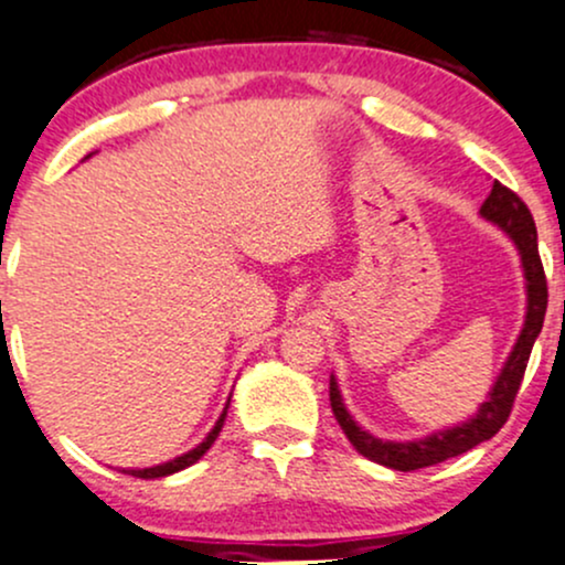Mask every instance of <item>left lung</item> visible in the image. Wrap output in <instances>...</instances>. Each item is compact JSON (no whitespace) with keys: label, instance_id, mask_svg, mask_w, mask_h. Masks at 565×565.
Returning <instances> with one entry per match:
<instances>
[{"label":"left lung","instance_id":"left-lung-1","mask_svg":"<svg viewBox=\"0 0 565 565\" xmlns=\"http://www.w3.org/2000/svg\"><path fill=\"white\" fill-rule=\"evenodd\" d=\"M481 217L494 223L504 236L515 244L518 255H521L523 278H526V321H523L521 334H518L515 345H512L508 361H504L502 372L494 385H491L489 398L478 406L468 423L436 430L425 438L414 440H382L372 433L364 430L345 408L340 385H337L334 374L329 377V401H332V412L340 423L355 451L364 454L372 462L385 465L391 470H419L430 468V465L444 462V459L457 457V454L470 451L472 446L483 444L491 436H497L499 427L508 423L512 401H515L518 387H521L523 372H526L531 348H534L536 337L542 332L544 310H547V278L540 260V244H536V225L531 217L529 206L502 183L491 185L489 199L483 201Z\"/></svg>","mask_w":565,"mask_h":565}]
</instances>
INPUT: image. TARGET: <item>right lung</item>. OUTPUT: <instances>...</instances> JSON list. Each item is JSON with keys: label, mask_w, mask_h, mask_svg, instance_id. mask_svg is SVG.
<instances>
[{"label": "right lung", "mask_w": 565, "mask_h": 565, "mask_svg": "<svg viewBox=\"0 0 565 565\" xmlns=\"http://www.w3.org/2000/svg\"><path fill=\"white\" fill-rule=\"evenodd\" d=\"M228 404H231V398H228ZM228 404H225L223 414H220V419H217V423H215V427H212V430L206 433V438L201 440V444L196 446V449L185 451L183 457H174V459H170V462L153 465V468H142V470L132 468V470H121V472H127V476H135V478H164V476H172V472H178V470H185V468H191V465H193V462H199V459L204 457L206 451H210V446L215 444V438L220 436V430H223L225 414H228Z\"/></svg>", "instance_id": "1"}]
</instances>
